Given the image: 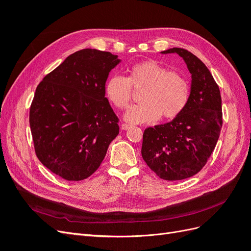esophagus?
I'll list each match as a JSON object with an SVG mask.
<instances>
[{"label":"esophagus","instance_id":"34e87169","mask_svg":"<svg viewBox=\"0 0 251 251\" xmlns=\"http://www.w3.org/2000/svg\"><path fill=\"white\" fill-rule=\"evenodd\" d=\"M120 127L123 128V130H125V131H126V130H128V128L131 127V126L130 125H126V124H123L120 126Z\"/></svg>","mask_w":251,"mask_h":251}]
</instances>
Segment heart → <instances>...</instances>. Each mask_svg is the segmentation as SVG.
<instances>
[{"mask_svg": "<svg viewBox=\"0 0 251 251\" xmlns=\"http://www.w3.org/2000/svg\"><path fill=\"white\" fill-rule=\"evenodd\" d=\"M144 86L141 102L127 109L125 119L130 124L151 123L162 116L177 117L184 110L189 97V86L181 74L169 71L154 59H146L128 69L127 77L112 75L105 82L104 92L117 109L127 107L132 98V87Z\"/></svg>", "mask_w": 251, "mask_h": 251, "instance_id": "heart-1", "label": "heart"}]
</instances>
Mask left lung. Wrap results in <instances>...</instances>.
Masks as SVG:
<instances>
[{
    "mask_svg": "<svg viewBox=\"0 0 251 251\" xmlns=\"http://www.w3.org/2000/svg\"><path fill=\"white\" fill-rule=\"evenodd\" d=\"M192 74L191 94L184 110L164 125L148 127L143 133L141 155L159 178L183 180L199 173L214 151L222 128V100L211 73L189 51L172 48Z\"/></svg>",
    "mask_w": 251,
    "mask_h": 251,
    "instance_id": "obj_1",
    "label": "left lung"
}]
</instances>
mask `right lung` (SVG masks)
Instances as JSON below:
<instances>
[{"mask_svg":"<svg viewBox=\"0 0 251 251\" xmlns=\"http://www.w3.org/2000/svg\"><path fill=\"white\" fill-rule=\"evenodd\" d=\"M120 59L82 49L68 56L37 86L29 113L39 160L68 181L90 177L119 133L104 86Z\"/></svg>","mask_w":251,"mask_h":251,"instance_id":"1","label":"right lung"}]
</instances>
